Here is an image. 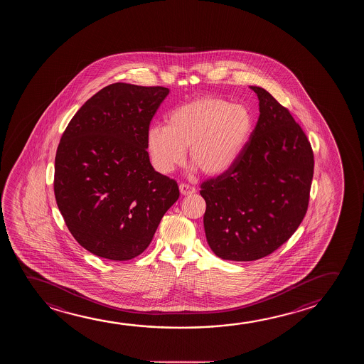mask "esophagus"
I'll list each match as a JSON object with an SVG mask.
<instances>
[{
  "instance_id": "1",
  "label": "esophagus",
  "mask_w": 364,
  "mask_h": 364,
  "mask_svg": "<svg viewBox=\"0 0 364 364\" xmlns=\"http://www.w3.org/2000/svg\"><path fill=\"white\" fill-rule=\"evenodd\" d=\"M179 189L180 194L183 196H191V194H196V188H193L190 185L180 184Z\"/></svg>"
}]
</instances>
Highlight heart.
Here are the masks:
<instances>
[{"label":"heart","instance_id":"1","mask_svg":"<svg viewBox=\"0 0 364 364\" xmlns=\"http://www.w3.org/2000/svg\"><path fill=\"white\" fill-rule=\"evenodd\" d=\"M253 122L249 111L229 101L203 96L175 107L168 125H151L146 145L155 168L168 174L190 161L208 176H218L232 168L248 141Z\"/></svg>","mask_w":364,"mask_h":364}]
</instances>
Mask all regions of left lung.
I'll return each instance as SVG.
<instances>
[{
	"instance_id": "1",
	"label": "left lung",
	"mask_w": 364,
	"mask_h": 364,
	"mask_svg": "<svg viewBox=\"0 0 364 364\" xmlns=\"http://www.w3.org/2000/svg\"><path fill=\"white\" fill-rule=\"evenodd\" d=\"M259 119L232 168L201 184L204 229L219 258H264L289 239L306 216L314 156L289 110L267 90L250 86Z\"/></svg>"
}]
</instances>
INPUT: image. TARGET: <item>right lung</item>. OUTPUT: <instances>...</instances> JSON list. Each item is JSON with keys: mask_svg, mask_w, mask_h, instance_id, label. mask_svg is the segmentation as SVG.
<instances>
[{"mask_svg": "<svg viewBox=\"0 0 364 364\" xmlns=\"http://www.w3.org/2000/svg\"><path fill=\"white\" fill-rule=\"evenodd\" d=\"M168 89L116 82L86 101L63 132L55 158L58 210L81 247L122 262L148 248L179 199L176 181L155 171L149 125Z\"/></svg>", "mask_w": 364, "mask_h": 364, "instance_id": "right-lung-1", "label": "right lung"}]
</instances>
